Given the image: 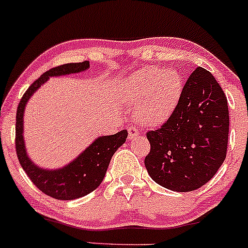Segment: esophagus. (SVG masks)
Segmentation results:
<instances>
[{
  "label": "esophagus",
  "mask_w": 248,
  "mask_h": 248,
  "mask_svg": "<svg viewBox=\"0 0 248 248\" xmlns=\"http://www.w3.org/2000/svg\"><path fill=\"white\" fill-rule=\"evenodd\" d=\"M127 134H129V140H132V138L137 137L140 135V131H138L137 126H130L127 129Z\"/></svg>",
  "instance_id": "esophagus-1"
}]
</instances>
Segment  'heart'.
I'll return each instance as SVG.
<instances>
[{"mask_svg":"<svg viewBox=\"0 0 248 248\" xmlns=\"http://www.w3.org/2000/svg\"><path fill=\"white\" fill-rule=\"evenodd\" d=\"M182 80L175 71L149 67L130 77L123 85L127 103L138 104L137 116L149 124L164 122L176 108Z\"/></svg>","mask_w":248,"mask_h":248,"instance_id":"heart-1","label":"heart"}]
</instances>
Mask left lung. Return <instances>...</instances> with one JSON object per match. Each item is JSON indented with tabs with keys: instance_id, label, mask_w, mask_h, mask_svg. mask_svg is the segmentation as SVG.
<instances>
[{
	"instance_id": "1",
	"label": "left lung",
	"mask_w": 248,
	"mask_h": 248,
	"mask_svg": "<svg viewBox=\"0 0 248 248\" xmlns=\"http://www.w3.org/2000/svg\"><path fill=\"white\" fill-rule=\"evenodd\" d=\"M228 129L226 94L210 72L198 67L166 123L146 132L150 153L144 164L149 175L170 190L202 187L225 161Z\"/></svg>"
}]
</instances>
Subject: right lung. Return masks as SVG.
I'll use <instances>...</instances> for the list:
<instances>
[{
  "label": "right lung",
  "instance_id": "1",
  "mask_svg": "<svg viewBox=\"0 0 248 248\" xmlns=\"http://www.w3.org/2000/svg\"><path fill=\"white\" fill-rule=\"evenodd\" d=\"M90 67L89 61L65 63L45 72L36 79L21 98L16 112L15 127V146L18 162L31 178V182L42 193L57 200H74L87 195L102 183L113 154L126 140L127 131L122 130L118 134L102 136L97 138L78 158L61 169L44 170L36 167L28 158L23 140V111L28 99L34 92L49 79V77L66 76L79 73Z\"/></svg>",
  "mask_w": 248,
  "mask_h": 248
}]
</instances>
